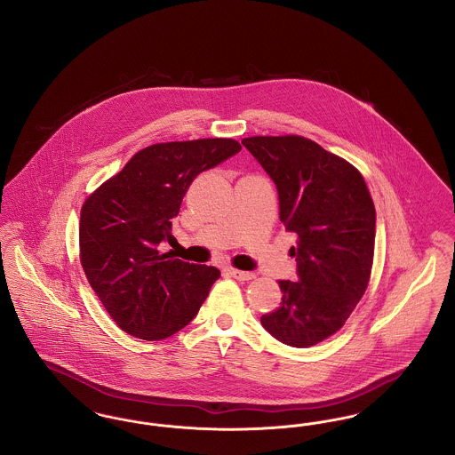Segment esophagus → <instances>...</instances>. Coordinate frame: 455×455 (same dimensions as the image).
<instances>
[{
    "mask_svg": "<svg viewBox=\"0 0 455 455\" xmlns=\"http://www.w3.org/2000/svg\"><path fill=\"white\" fill-rule=\"evenodd\" d=\"M228 271V275L232 276V278H235L238 282H249V280H254V273H249V271H240V269H234V267H228L227 269Z\"/></svg>",
    "mask_w": 455,
    "mask_h": 455,
    "instance_id": "obj_1",
    "label": "esophagus"
}]
</instances>
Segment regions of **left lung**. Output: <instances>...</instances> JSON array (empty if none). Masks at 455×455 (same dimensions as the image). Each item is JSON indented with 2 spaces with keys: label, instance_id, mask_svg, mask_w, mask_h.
I'll return each mask as SVG.
<instances>
[{
  "label": "left lung",
  "instance_id": "left-lung-1",
  "mask_svg": "<svg viewBox=\"0 0 455 455\" xmlns=\"http://www.w3.org/2000/svg\"><path fill=\"white\" fill-rule=\"evenodd\" d=\"M242 145L276 184L280 220L297 234L299 282H278L280 307L260 317L278 341L308 347L336 334L367 290L375 206L363 175L345 158L297 136H251Z\"/></svg>",
  "mask_w": 455,
  "mask_h": 455
}]
</instances>
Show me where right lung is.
<instances>
[{
	"mask_svg": "<svg viewBox=\"0 0 455 455\" xmlns=\"http://www.w3.org/2000/svg\"><path fill=\"white\" fill-rule=\"evenodd\" d=\"M230 138L150 145L88 196L80 260L90 286L124 332L160 341L195 319L220 271L173 259L172 218L196 175L240 152Z\"/></svg>",
	"mask_w": 455,
	"mask_h": 455,
	"instance_id": "1",
	"label": "right lung"
}]
</instances>
